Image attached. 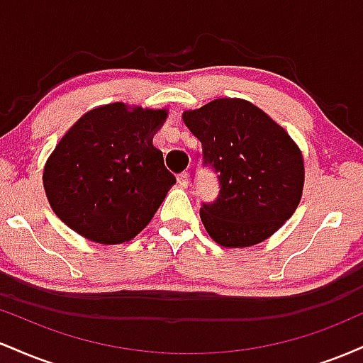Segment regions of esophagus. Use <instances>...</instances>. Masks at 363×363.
<instances>
[{"label":"esophagus","mask_w":363,"mask_h":363,"mask_svg":"<svg viewBox=\"0 0 363 363\" xmlns=\"http://www.w3.org/2000/svg\"><path fill=\"white\" fill-rule=\"evenodd\" d=\"M177 182H179V186L181 187H186L189 186V174H186V172H182V174H179L177 176Z\"/></svg>","instance_id":"obj_1"}]
</instances>
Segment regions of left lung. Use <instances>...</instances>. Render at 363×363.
I'll list each match as a JSON object with an SVG mask.
<instances>
[{
  "mask_svg": "<svg viewBox=\"0 0 363 363\" xmlns=\"http://www.w3.org/2000/svg\"><path fill=\"white\" fill-rule=\"evenodd\" d=\"M201 141L203 162L218 172L220 194L199 216L223 247H251L272 237L294 215L303 191V157L281 128L244 99H215L182 112Z\"/></svg>",
  "mask_w": 363,
  "mask_h": 363,
  "instance_id": "1",
  "label": "left lung"
}]
</instances>
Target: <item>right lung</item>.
I'll return each instance as SVG.
<instances>
[{"mask_svg":"<svg viewBox=\"0 0 363 363\" xmlns=\"http://www.w3.org/2000/svg\"><path fill=\"white\" fill-rule=\"evenodd\" d=\"M165 118L167 109L124 102L85 112L44 164V191L57 218L91 242L135 239L176 182L152 145Z\"/></svg>","mask_w":363,"mask_h":363,"instance_id":"right-lung-1","label":"right lung"}]
</instances>
